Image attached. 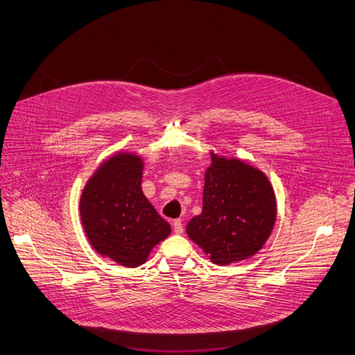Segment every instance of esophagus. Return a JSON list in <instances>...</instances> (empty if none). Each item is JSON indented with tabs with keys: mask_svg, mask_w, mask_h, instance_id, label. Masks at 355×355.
<instances>
[{
	"mask_svg": "<svg viewBox=\"0 0 355 355\" xmlns=\"http://www.w3.org/2000/svg\"><path fill=\"white\" fill-rule=\"evenodd\" d=\"M173 230H174V232L178 234V235H181V234L184 232V227H182L181 219H174V220H173Z\"/></svg>",
	"mask_w": 355,
	"mask_h": 355,
	"instance_id": "1",
	"label": "esophagus"
}]
</instances>
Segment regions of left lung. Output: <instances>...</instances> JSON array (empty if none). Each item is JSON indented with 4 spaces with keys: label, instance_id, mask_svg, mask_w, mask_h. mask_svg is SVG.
Masks as SVG:
<instances>
[{
    "label": "left lung",
    "instance_id": "obj_1",
    "mask_svg": "<svg viewBox=\"0 0 355 355\" xmlns=\"http://www.w3.org/2000/svg\"><path fill=\"white\" fill-rule=\"evenodd\" d=\"M276 214L275 191L261 170L242 159L211 153L202 212L188 222L187 234L212 263L227 266L262 249Z\"/></svg>",
    "mask_w": 355,
    "mask_h": 355
}]
</instances>
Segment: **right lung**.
Listing matches in <instances>:
<instances>
[{
  "label": "right lung",
  "mask_w": 355,
  "mask_h": 355,
  "mask_svg": "<svg viewBox=\"0 0 355 355\" xmlns=\"http://www.w3.org/2000/svg\"><path fill=\"white\" fill-rule=\"evenodd\" d=\"M143 166L141 157L117 153L94 171L80 196V220L90 245L125 268L143 265L171 232L143 194Z\"/></svg>",
  "instance_id": "1"
}]
</instances>
